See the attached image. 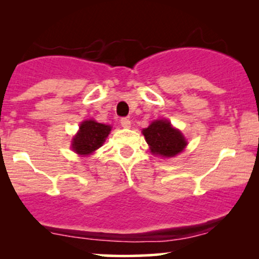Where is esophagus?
<instances>
[{
    "mask_svg": "<svg viewBox=\"0 0 259 259\" xmlns=\"http://www.w3.org/2000/svg\"><path fill=\"white\" fill-rule=\"evenodd\" d=\"M120 123H121V126L123 128H130L131 127V120L127 119V118H122L120 120Z\"/></svg>",
    "mask_w": 259,
    "mask_h": 259,
    "instance_id": "obj_1",
    "label": "esophagus"
}]
</instances>
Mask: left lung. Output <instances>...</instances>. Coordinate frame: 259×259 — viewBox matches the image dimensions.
<instances>
[{
	"mask_svg": "<svg viewBox=\"0 0 259 259\" xmlns=\"http://www.w3.org/2000/svg\"><path fill=\"white\" fill-rule=\"evenodd\" d=\"M143 134L153 154L162 158H173L186 147L187 141L179 130H176L168 120H154Z\"/></svg>",
	"mask_w": 259,
	"mask_h": 259,
	"instance_id": "obj_1",
	"label": "left lung"
}]
</instances>
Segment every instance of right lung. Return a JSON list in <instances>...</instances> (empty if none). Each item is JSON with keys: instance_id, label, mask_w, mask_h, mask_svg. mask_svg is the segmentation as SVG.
I'll return each instance as SVG.
<instances>
[{"instance_id": "add662e5", "label": "right lung", "mask_w": 259, "mask_h": 259, "mask_svg": "<svg viewBox=\"0 0 259 259\" xmlns=\"http://www.w3.org/2000/svg\"><path fill=\"white\" fill-rule=\"evenodd\" d=\"M112 127L95 120H84L81 122L79 132L72 140V148L80 155H90L102 146Z\"/></svg>"}]
</instances>
